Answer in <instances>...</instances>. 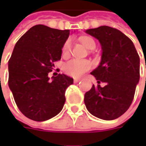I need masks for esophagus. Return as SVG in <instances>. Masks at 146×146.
I'll list each match as a JSON object with an SVG mask.
<instances>
[{"mask_svg":"<svg viewBox=\"0 0 146 146\" xmlns=\"http://www.w3.org/2000/svg\"><path fill=\"white\" fill-rule=\"evenodd\" d=\"M74 81L76 82V83H78L79 81H80V79H79V78H75V79H74Z\"/></svg>","mask_w":146,"mask_h":146,"instance_id":"esophagus-1","label":"esophagus"}]
</instances>
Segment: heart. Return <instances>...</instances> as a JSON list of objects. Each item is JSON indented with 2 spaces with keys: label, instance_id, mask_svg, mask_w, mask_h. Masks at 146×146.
Returning a JSON list of instances; mask_svg holds the SVG:
<instances>
[{
  "label": "heart",
  "instance_id": "1",
  "mask_svg": "<svg viewBox=\"0 0 146 146\" xmlns=\"http://www.w3.org/2000/svg\"><path fill=\"white\" fill-rule=\"evenodd\" d=\"M80 41L83 45L88 49H93L95 48V41L91 37L83 36L80 38ZM71 48V40H66L64 43L62 53L64 57L69 55ZM92 67V63L86 59H71L68 61L64 66V71L68 76L72 77H80L83 76Z\"/></svg>",
  "mask_w": 146,
  "mask_h": 146
}]
</instances>
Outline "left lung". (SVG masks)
I'll use <instances>...</instances> for the list:
<instances>
[{"label": "left lung", "instance_id": "8db88e82", "mask_svg": "<svg viewBox=\"0 0 146 146\" xmlns=\"http://www.w3.org/2000/svg\"><path fill=\"white\" fill-rule=\"evenodd\" d=\"M102 46V60L91 72L101 87L93 85L84 95L90 114L104 120H113L126 112L134 98L140 80V58L132 41L120 31L108 26L88 29Z\"/></svg>", "mask_w": 146, "mask_h": 146}]
</instances>
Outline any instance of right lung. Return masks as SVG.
I'll return each instance as SVG.
<instances>
[{
    "label": "right lung",
    "instance_id": "right-lung-1",
    "mask_svg": "<svg viewBox=\"0 0 146 146\" xmlns=\"http://www.w3.org/2000/svg\"><path fill=\"white\" fill-rule=\"evenodd\" d=\"M70 35L58 30L36 25L20 38L9 61V87L20 111L32 120L45 121L63 108L65 92L73 79L64 74L48 73L61 59L62 48Z\"/></svg>",
    "mask_w": 146,
    "mask_h": 146
}]
</instances>
